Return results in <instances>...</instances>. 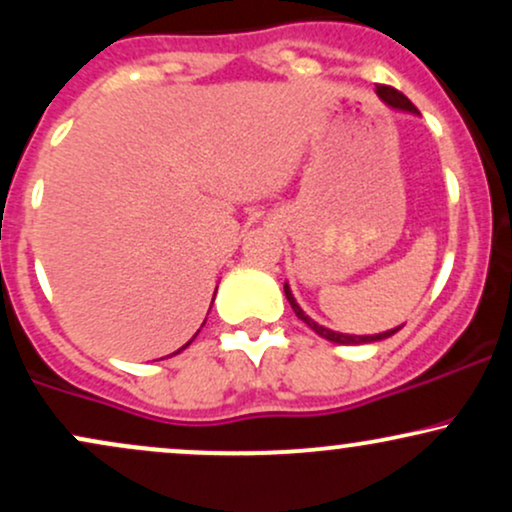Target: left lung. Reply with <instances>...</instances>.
Here are the masks:
<instances>
[{"instance_id":"obj_1","label":"left lung","mask_w":512,"mask_h":512,"mask_svg":"<svg viewBox=\"0 0 512 512\" xmlns=\"http://www.w3.org/2000/svg\"><path fill=\"white\" fill-rule=\"evenodd\" d=\"M375 93H378L380 101H383L385 105H390L392 110H402V113H411V115L416 113V108H414V105H411L409 98L404 96V93L395 91V88L378 86V88H375ZM284 293H286V298H289L293 313H296L298 320H303L305 325L310 327V330H313L315 334H320L322 339H327V342H332V344H373V342H383V339L392 337V334L402 330V325H399V327H395V330H387V332H380V334H344V332H334V330H330V327L317 325L313 317H308V315L303 313V308L296 303V298H293L289 281H286V284H284Z\"/></svg>"}]
</instances>
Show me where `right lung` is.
I'll return each mask as SVG.
<instances>
[{"label":"right lung","instance_id":"right-lung-1","mask_svg":"<svg viewBox=\"0 0 512 512\" xmlns=\"http://www.w3.org/2000/svg\"><path fill=\"white\" fill-rule=\"evenodd\" d=\"M214 296H216V293H214ZM211 303H214V301H211ZM209 310H211V308H209ZM204 322H207V320H204ZM204 322H202V327H204ZM197 334H199V330H197ZM197 334H195V337H197ZM195 337H192V339H195ZM192 339H190V342H187L185 346H180V349H178V351H175V354H180V351H182V349H187V346H190V344H192ZM170 356H173V354H170Z\"/></svg>","mask_w":512,"mask_h":512}]
</instances>
